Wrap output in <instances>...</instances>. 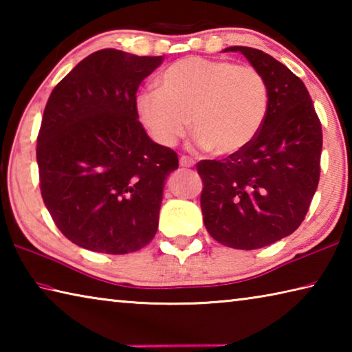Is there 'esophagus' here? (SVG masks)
<instances>
[{"label": "esophagus", "instance_id": "obj_1", "mask_svg": "<svg viewBox=\"0 0 352 352\" xmlns=\"http://www.w3.org/2000/svg\"><path fill=\"white\" fill-rule=\"evenodd\" d=\"M180 166H182V168H192L194 160L189 158V157H182L180 158Z\"/></svg>", "mask_w": 352, "mask_h": 352}]
</instances>
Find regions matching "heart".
Returning a JSON list of instances; mask_svg holds the SVG:
<instances>
[{"mask_svg": "<svg viewBox=\"0 0 352 352\" xmlns=\"http://www.w3.org/2000/svg\"><path fill=\"white\" fill-rule=\"evenodd\" d=\"M269 85L258 69L205 57H184L158 77V90L136 98L152 138L172 147L190 130L194 146L217 157L252 144L269 113Z\"/></svg>", "mask_w": 352, "mask_h": 352, "instance_id": "b5f03b06", "label": "heart"}]
</instances>
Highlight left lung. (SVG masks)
I'll list each match as a JSON object with an SVG mask.
<instances>
[{
    "label": "left lung",
    "mask_w": 352,
    "mask_h": 352,
    "mask_svg": "<svg viewBox=\"0 0 352 352\" xmlns=\"http://www.w3.org/2000/svg\"><path fill=\"white\" fill-rule=\"evenodd\" d=\"M241 52L269 85V113L245 151L197 164L204 222L217 242L256 250L289 236L305 220L320 180L321 124L305 83L264 51Z\"/></svg>",
    "instance_id": "left-lung-1"
}]
</instances>
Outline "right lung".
I'll use <instances>...</instances> for the list:
<instances>
[{
  "mask_svg": "<svg viewBox=\"0 0 352 352\" xmlns=\"http://www.w3.org/2000/svg\"><path fill=\"white\" fill-rule=\"evenodd\" d=\"M164 57L100 50L52 90L37 138L41 197L62 234L107 254L146 247L158 230L177 153L138 121L136 91Z\"/></svg>",
  "mask_w": 352,
  "mask_h": 352,
  "instance_id": "1",
  "label": "right lung"
}]
</instances>
